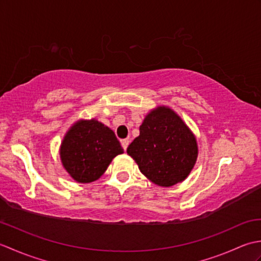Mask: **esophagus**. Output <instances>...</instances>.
Masks as SVG:
<instances>
[{
  "instance_id": "obj_1",
  "label": "esophagus",
  "mask_w": 261,
  "mask_h": 261,
  "mask_svg": "<svg viewBox=\"0 0 261 261\" xmlns=\"http://www.w3.org/2000/svg\"><path fill=\"white\" fill-rule=\"evenodd\" d=\"M121 145H122V148L124 149V151L126 150V148H127V146H129V140L127 139H124V140H122L121 141Z\"/></svg>"
}]
</instances>
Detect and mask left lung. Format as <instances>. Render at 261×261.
Masks as SVG:
<instances>
[{"label":"left lung","instance_id":"8db88e82","mask_svg":"<svg viewBox=\"0 0 261 261\" xmlns=\"http://www.w3.org/2000/svg\"><path fill=\"white\" fill-rule=\"evenodd\" d=\"M140 135L126 152L153 184L170 187L185 180L196 164V137L180 116L166 105L152 109L140 125Z\"/></svg>","mask_w":261,"mask_h":261}]
</instances>
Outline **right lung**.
I'll return each instance as SVG.
<instances>
[{
  "label": "right lung",
  "instance_id": "add662e5",
  "mask_svg": "<svg viewBox=\"0 0 261 261\" xmlns=\"http://www.w3.org/2000/svg\"><path fill=\"white\" fill-rule=\"evenodd\" d=\"M121 153L123 149L114 132L96 119L76 121L59 148L63 167L82 184L97 180Z\"/></svg>",
  "mask_w": 261,
  "mask_h": 261
}]
</instances>
